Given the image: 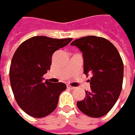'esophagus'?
Masks as SVG:
<instances>
[{"label": "esophagus", "mask_w": 135, "mask_h": 135, "mask_svg": "<svg viewBox=\"0 0 135 135\" xmlns=\"http://www.w3.org/2000/svg\"><path fill=\"white\" fill-rule=\"evenodd\" d=\"M69 89H71V90H73V89H75V87H73V86H67Z\"/></svg>", "instance_id": "obj_1"}]
</instances>
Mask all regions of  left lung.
I'll return each mask as SVG.
<instances>
[{"mask_svg":"<svg viewBox=\"0 0 135 135\" xmlns=\"http://www.w3.org/2000/svg\"><path fill=\"white\" fill-rule=\"evenodd\" d=\"M70 45L82 52L83 72L91 76V90L76 102L77 107L89 117H103L114 106L122 90L124 67L120 55L109 40L96 36L76 39Z\"/></svg>","mask_w":135,"mask_h":135,"instance_id":"8db88e82","label":"left lung"}]
</instances>
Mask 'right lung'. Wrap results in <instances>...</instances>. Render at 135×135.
Wrapping results in <instances>:
<instances>
[{
  "instance_id": "right-lung-1",
  "label": "right lung",
  "mask_w": 135,
  "mask_h": 135,
  "mask_svg": "<svg viewBox=\"0 0 135 135\" xmlns=\"http://www.w3.org/2000/svg\"><path fill=\"white\" fill-rule=\"evenodd\" d=\"M71 40L36 36L25 40L15 52L9 69L11 88L18 105L29 116L42 118L55 110L66 85L44 83L43 76L50 69L53 53Z\"/></svg>"
}]
</instances>
